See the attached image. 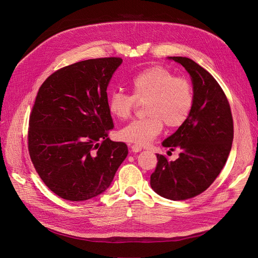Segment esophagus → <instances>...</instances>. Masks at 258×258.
Returning <instances> with one entry per match:
<instances>
[{"mask_svg": "<svg viewBox=\"0 0 258 258\" xmlns=\"http://www.w3.org/2000/svg\"><path fill=\"white\" fill-rule=\"evenodd\" d=\"M131 148H132L133 153H139V152L142 151V147H141L140 145H137V144H133V145L131 146Z\"/></svg>", "mask_w": 258, "mask_h": 258, "instance_id": "1", "label": "esophagus"}]
</instances>
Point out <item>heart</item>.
I'll return each mask as SVG.
<instances>
[{
	"mask_svg": "<svg viewBox=\"0 0 258 258\" xmlns=\"http://www.w3.org/2000/svg\"><path fill=\"white\" fill-rule=\"evenodd\" d=\"M133 94L114 91L108 97V111L119 120L131 118L138 102L144 104V119L132 121L121 128L122 140L138 145L152 143L163 131L179 128L190 116L195 101L190 80L175 76L163 66H153L140 71L131 80Z\"/></svg>",
	"mask_w": 258,
	"mask_h": 258,
	"instance_id": "heart-1",
	"label": "heart"
}]
</instances>
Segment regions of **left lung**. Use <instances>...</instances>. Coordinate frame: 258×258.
<instances>
[{"mask_svg": "<svg viewBox=\"0 0 258 258\" xmlns=\"http://www.w3.org/2000/svg\"><path fill=\"white\" fill-rule=\"evenodd\" d=\"M190 74L195 101L188 120L163 146L181 150L175 161L157 154L158 163L151 186L159 196L172 201L195 198L218 178L233 141V118L225 92L204 68L190 58L171 56Z\"/></svg>", "mask_w": 258, "mask_h": 258, "instance_id": "8db88e82", "label": "left lung"}]
</instances>
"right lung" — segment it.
<instances>
[{
    "label": "right lung",
    "mask_w": 258,
    "mask_h": 258,
    "mask_svg": "<svg viewBox=\"0 0 258 258\" xmlns=\"http://www.w3.org/2000/svg\"><path fill=\"white\" fill-rule=\"evenodd\" d=\"M120 57L78 61L52 73L38 89L29 117L28 151L45 185L61 199H92L111 185L127 156L107 138L114 124L106 88Z\"/></svg>",
    "instance_id": "1"
}]
</instances>
